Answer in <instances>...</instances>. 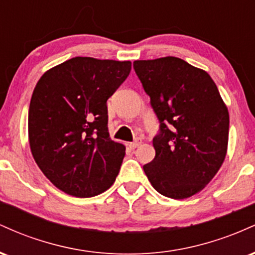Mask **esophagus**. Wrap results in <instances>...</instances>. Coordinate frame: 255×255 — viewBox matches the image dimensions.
Instances as JSON below:
<instances>
[{
	"label": "esophagus",
	"instance_id": "34e87169",
	"mask_svg": "<svg viewBox=\"0 0 255 255\" xmlns=\"http://www.w3.org/2000/svg\"><path fill=\"white\" fill-rule=\"evenodd\" d=\"M140 144H141V139H136V140H134L133 142H129L128 146H129L130 150H134V148H136Z\"/></svg>",
	"mask_w": 255,
	"mask_h": 255
}]
</instances>
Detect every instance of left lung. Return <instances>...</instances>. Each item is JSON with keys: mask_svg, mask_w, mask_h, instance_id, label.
Instances as JSON below:
<instances>
[{"mask_svg": "<svg viewBox=\"0 0 255 255\" xmlns=\"http://www.w3.org/2000/svg\"><path fill=\"white\" fill-rule=\"evenodd\" d=\"M159 121L156 156L144 165L153 188L172 199L197 194L223 164L229 113L215 81L178 57L134 61Z\"/></svg>", "mask_w": 255, "mask_h": 255, "instance_id": "obj_1", "label": "left lung"}]
</instances>
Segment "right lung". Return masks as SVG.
<instances>
[{"instance_id": "add662e5", "label": "right lung", "mask_w": 255, "mask_h": 255, "mask_svg": "<svg viewBox=\"0 0 255 255\" xmlns=\"http://www.w3.org/2000/svg\"><path fill=\"white\" fill-rule=\"evenodd\" d=\"M129 61L74 57L42 75L28 109L37 165L67 194L90 198L115 182L126 147L108 131L107 101L127 79Z\"/></svg>"}]
</instances>
